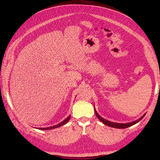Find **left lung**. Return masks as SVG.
I'll return each mask as SVG.
<instances>
[{
    "instance_id": "obj_1",
    "label": "left lung",
    "mask_w": 160,
    "mask_h": 160,
    "mask_svg": "<svg viewBox=\"0 0 160 160\" xmlns=\"http://www.w3.org/2000/svg\"><path fill=\"white\" fill-rule=\"evenodd\" d=\"M95 112H96V116L98 118V119H99V120H100L102 122H103V123H104L105 125L108 126V127H110L116 128H128V127H131V126L134 125V124H135L136 123H138V122H140V121L142 120V119L145 116V115H146V114H144V115H143V116L141 117L140 119H139V120H136V121H134V122H131V123L118 124V123H115V122H110V121H108V120H105V119L102 118V117H100V115L97 113V112H96V109H95Z\"/></svg>"
}]
</instances>
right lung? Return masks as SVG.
Masks as SVG:
<instances>
[{"label":"right lung","mask_w":160,"mask_h":160,"mask_svg":"<svg viewBox=\"0 0 160 160\" xmlns=\"http://www.w3.org/2000/svg\"><path fill=\"white\" fill-rule=\"evenodd\" d=\"M70 119V116L67 117L65 120H64V121L61 122L60 123H59L57 125H55V126H53V127H47V128H40L38 129H40V130H49V129H52V128H58L59 127H61V126H62L64 124H65L67 122H68V121H69V120Z\"/></svg>","instance_id":"obj_1"}]
</instances>
